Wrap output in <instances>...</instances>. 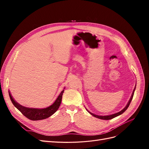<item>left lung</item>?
Wrapping results in <instances>:
<instances>
[{
    "mask_svg": "<svg viewBox=\"0 0 149 149\" xmlns=\"http://www.w3.org/2000/svg\"><path fill=\"white\" fill-rule=\"evenodd\" d=\"M136 86H135V88H134V90H133V92H132V93L131 97H130L129 102H128L127 104V105L125 106V107L124 108V109H123V110H121L120 111H119V112H117V113H115V114H111V115H108V116H98V115H96V114H93L92 112H89L87 109H86V110L88 111V112H89V114H91L92 116H93L94 117H95V118H96L100 119H103V120H109V119H113V118H116V117H117V116H120V114H123V112H124L126 110H127L128 107L129 106V104H130V102H131V101H132V98H133L134 91H135V90H136Z\"/></svg>",
    "mask_w": 149,
    "mask_h": 149,
    "instance_id": "obj_1",
    "label": "left lung"
}]
</instances>
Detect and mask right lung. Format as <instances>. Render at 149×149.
Wrapping results in <instances>:
<instances>
[{
    "label": "right lung",
    "instance_id": "1",
    "mask_svg": "<svg viewBox=\"0 0 149 149\" xmlns=\"http://www.w3.org/2000/svg\"><path fill=\"white\" fill-rule=\"evenodd\" d=\"M65 89V88H64ZM64 89L61 92L60 95L56 98L55 101L54 102L51 106L45 108H31L26 107L20 105V104L16 102L13 97L12 96L10 93L8 92L10 100L14 106L18 110H19L26 118L31 120H38L47 119L53 115L58 109L62 100L63 93L64 92Z\"/></svg>",
    "mask_w": 149,
    "mask_h": 149
}]
</instances>
